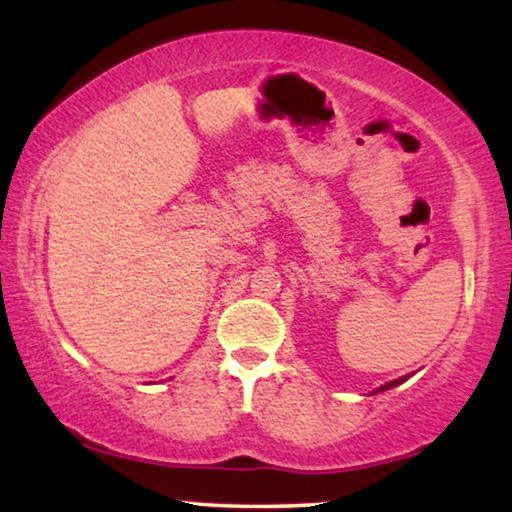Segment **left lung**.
<instances>
[{"label":"left lung","mask_w":512,"mask_h":512,"mask_svg":"<svg viewBox=\"0 0 512 512\" xmlns=\"http://www.w3.org/2000/svg\"><path fill=\"white\" fill-rule=\"evenodd\" d=\"M406 381V376H402V379H397V381H390V383H385V385H381L379 390H390V388H395V385H399V383H404ZM376 390V392H379Z\"/></svg>","instance_id":"left-lung-1"}]
</instances>
